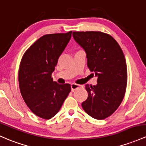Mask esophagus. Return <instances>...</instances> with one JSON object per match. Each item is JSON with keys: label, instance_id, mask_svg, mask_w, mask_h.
Returning a JSON list of instances; mask_svg holds the SVG:
<instances>
[{"label": "esophagus", "instance_id": "1", "mask_svg": "<svg viewBox=\"0 0 146 146\" xmlns=\"http://www.w3.org/2000/svg\"><path fill=\"white\" fill-rule=\"evenodd\" d=\"M80 85H79V84H70V88H71V91H73L76 90V89H78V87H80Z\"/></svg>", "mask_w": 146, "mask_h": 146}]
</instances>
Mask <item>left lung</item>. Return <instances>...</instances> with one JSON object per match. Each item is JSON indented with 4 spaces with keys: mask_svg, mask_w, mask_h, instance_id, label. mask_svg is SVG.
Segmentation results:
<instances>
[{
    "mask_svg": "<svg viewBox=\"0 0 146 146\" xmlns=\"http://www.w3.org/2000/svg\"><path fill=\"white\" fill-rule=\"evenodd\" d=\"M73 39L86 52L87 66L97 77V84H86L87 99L83 110L92 118L105 119L121 105L127 86L125 59L116 41L101 32H73Z\"/></svg>",
    "mask_w": 146,
    "mask_h": 146,
    "instance_id": "8db88e82",
    "label": "left lung"
}]
</instances>
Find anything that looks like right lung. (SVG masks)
<instances>
[{"mask_svg":"<svg viewBox=\"0 0 146 146\" xmlns=\"http://www.w3.org/2000/svg\"><path fill=\"white\" fill-rule=\"evenodd\" d=\"M71 33L44 35L22 57L19 70L21 94L30 110L40 118L53 117L70 91L69 84H58L51 75L69 42Z\"/></svg>","mask_w":146,"mask_h":146,"instance_id":"obj_1","label":"right lung"}]
</instances>
